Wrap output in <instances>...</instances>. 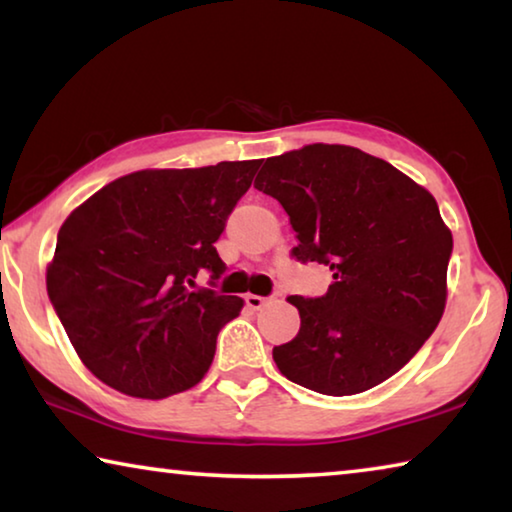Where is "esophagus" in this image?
I'll list each match as a JSON object with an SVG mask.
<instances>
[{"label": "esophagus", "mask_w": 512, "mask_h": 512, "mask_svg": "<svg viewBox=\"0 0 512 512\" xmlns=\"http://www.w3.org/2000/svg\"><path fill=\"white\" fill-rule=\"evenodd\" d=\"M244 302H246V307H250V309H262L266 302H268V298L255 296V293H248V296L244 298Z\"/></svg>", "instance_id": "1"}]
</instances>
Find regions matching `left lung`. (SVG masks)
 <instances>
[{
  "mask_svg": "<svg viewBox=\"0 0 512 512\" xmlns=\"http://www.w3.org/2000/svg\"><path fill=\"white\" fill-rule=\"evenodd\" d=\"M255 187L289 214L291 257L332 273L325 296L289 298L300 332L273 348L282 375L336 397L393 377L445 311L454 241L436 198L386 160L341 144L268 158Z\"/></svg>",
  "mask_w": 512,
  "mask_h": 512,
  "instance_id": "left-lung-1",
  "label": "left lung"
}]
</instances>
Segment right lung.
<instances>
[{
	"label": "right lung",
	"mask_w": 512,
	"mask_h": 512,
	"mask_svg": "<svg viewBox=\"0 0 512 512\" xmlns=\"http://www.w3.org/2000/svg\"><path fill=\"white\" fill-rule=\"evenodd\" d=\"M262 160L146 169L99 189L67 216L47 293L76 354L119 393L162 400L212 366L216 336L244 300L214 291V241ZM211 289H193L198 272Z\"/></svg>",
	"instance_id": "add662e5"
}]
</instances>
